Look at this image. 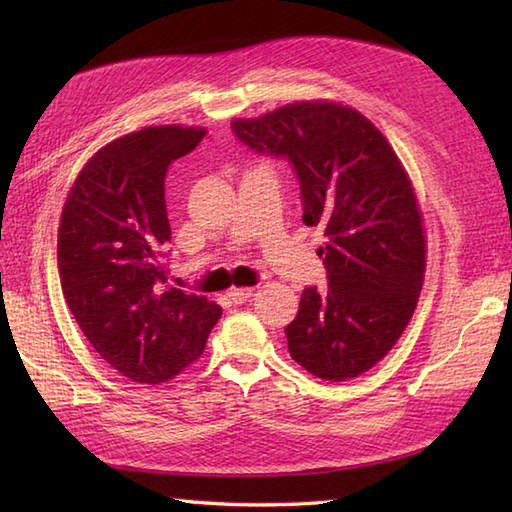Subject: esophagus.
Wrapping results in <instances>:
<instances>
[{"mask_svg":"<svg viewBox=\"0 0 512 512\" xmlns=\"http://www.w3.org/2000/svg\"><path fill=\"white\" fill-rule=\"evenodd\" d=\"M252 295H254V289H230L228 291V297L232 299L234 304H245V302H249V299H252Z\"/></svg>","mask_w":512,"mask_h":512,"instance_id":"1","label":"esophagus"}]
</instances>
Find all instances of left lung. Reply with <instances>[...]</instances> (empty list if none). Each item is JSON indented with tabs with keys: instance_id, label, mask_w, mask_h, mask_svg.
Listing matches in <instances>:
<instances>
[{
	"instance_id": "8db88e82",
	"label": "left lung",
	"mask_w": 512,
	"mask_h": 512,
	"mask_svg": "<svg viewBox=\"0 0 512 512\" xmlns=\"http://www.w3.org/2000/svg\"><path fill=\"white\" fill-rule=\"evenodd\" d=\"M239 139L295 167L304 223L319 226L328 291L308 286L284 328L289 354L330 382L358 378L400 341L426 276L413 182L386 136L352 106L306 99L234 119Z\"/></svg>"
}]
</instances>
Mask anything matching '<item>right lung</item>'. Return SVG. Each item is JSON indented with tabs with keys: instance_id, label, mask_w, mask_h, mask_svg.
Returning a JSON list of instances; mask_svg holds the SVG:
<instances>
[{
	"instance_id": "add662e5",
	"label": "right lung",
	"mask_w": 512,
	"mask_h": 512,
	"mask_svg": "<svg viewBox=\"0 0 512 512\" xmlns=\"http://www.w3.org/2000/svg\"><path fill=\"white\" fill-rule=\"evenodd\" d=\"M206 136L149 126L106 143L69 189L58 226L62 295L110 367L139 384L176 378L202 356L221 306L165 286L171 228L165 173Z\"/></svg>"
}]
</instances>
